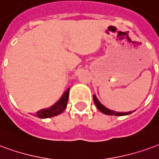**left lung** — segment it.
Here are the masks:
<instances>
[{
  "label": "left lung",
  "instance_id": "left-lung-1",
  "mask_svg": "<svg viewBox=\"0 0 159 159\" xmlns=\"http://www.w3.org/2000/svg\"><path fill=\"white\" fill-rule=\"evenodd\" d=\"M94 102L96 104L97 107L99 109V111H101L102 113H104V114H107V115H115V116H124V115H128V114H130V112H128V113H119V112H115V111H113V110L108 109L107 107L102 105L101 103L99 100L97 99V97L94 95L93 96Z\"/></svg>",
  "mask_w": 159,
  "mask_h": 159
}]
</instances>
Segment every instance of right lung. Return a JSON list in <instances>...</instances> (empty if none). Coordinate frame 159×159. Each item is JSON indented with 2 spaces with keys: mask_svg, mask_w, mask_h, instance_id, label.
I'll use <instances>...</instances> for the list:
<instances>
[{
  "mask_svg": "<svg viewBox=\"0 0 159 159\" xmlns=\"http://www.w3.org/2000/svg\"><path fill=\"white\" fill-rule=\"evenodd\" d=\"M68 95H69V89L63 93L62 97L59 99L58 102H57L53 106H52L49 108H45L38 111L36 113V116L41 119H46V118H51L58 115L62 113L65 110L67 103L68 100Z\"/></svg>",
  "mask_w": 159,
  "mask_h": 159,
  "instance_id": "obj_1",
  "label": "right lung"
}]
</instances>
